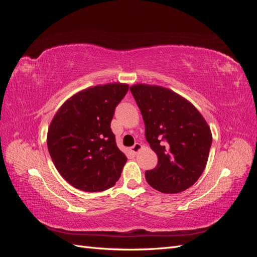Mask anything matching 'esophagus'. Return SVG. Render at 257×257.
Segmentation results:
<instances>
[{
  "label": "esophagus",
  "instance_id": "34e87169",
  "mask_svg": "<svg viewBox=\"0 0 257 257\" xmlns=\"http://www.w3.org/2000/svg\"><path fill=\"white\" fill-rule=\"evenodd\" d=\"M142 149H143V146L141 144H138V143H136L133 147H131V151H132V153H134V154H137Z\"/></svg>",
  "mask_w": 257,
  "mask_h": 257
}]
</instances>
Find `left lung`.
Wrapping results in <instances>:
<instances>
[{"label":"left lung","instance_id":"1","mask_svg":"<svg viewBox=\"0 0 257 257\" xmlns=\"http://www.w3.org/2000/svg\"><path fill=\"white\" fill-rule=\"evenodd\" d=\"M145 122V135L158 155V165L146 180L162 193L175 194L195 183L206 167L211 131L188 99L160 85L137 83L130 88Z\"/></svg>","mask_w":257,"mask_h":257}]
</instances>
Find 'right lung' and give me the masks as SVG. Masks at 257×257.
I'll list each match as a JSON object with an SVG mask.
<instances>
[{
  "label": "right lung",
  "mask_w": 257,
  "mask_h": 257,
  "mask_svg": "<svg viewBox=\"0 0 257 257\" xmlns=\"http://www.w3.org/2000/svg\"><path fill=\"white\" fill-rule=\"evenodd\" d=\"M126 83H107L76 93L54 114L47 146L54 166L74 188L102 192L119 180L126 157L110 128Z\"/></svg>",
  "instance_id": "1"
}]
</instances>
